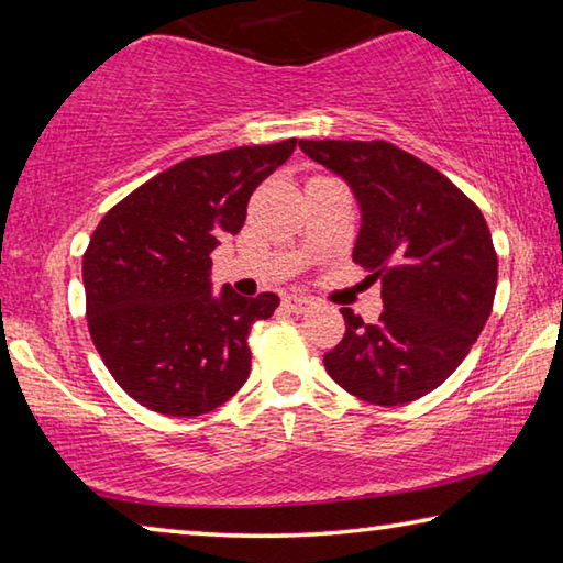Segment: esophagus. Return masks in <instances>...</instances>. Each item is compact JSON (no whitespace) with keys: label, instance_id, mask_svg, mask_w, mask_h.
<instances>
[{"label":"esophagus","instance_id":"esophagus-1","mask_svg":"<svg viewBox=\"0 0 563 563\" xmlns=\"http://www.w3.org/2000/svg\"><path fill=\"white\" fill-rule=\"evenodd\" d=\"M283 305H285V308H288L290 312H295V316H302V312H308L316 302H312L310 298H300V295H288V298L283 300Z\"/></svg>","mask_w":563,"mask_h":563}]
</instances>
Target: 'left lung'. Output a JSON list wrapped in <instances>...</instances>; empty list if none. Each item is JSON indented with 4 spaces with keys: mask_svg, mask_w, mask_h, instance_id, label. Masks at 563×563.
Here are the masks:
<instances>
[{
    "mask_svg": "<svg viewBox=\"0 0 563 563\" xmlns=\"http://www.w3.org/2000/svg\"><path fill=\"white\" fill-rule=\"evenodd\" d=\"M355 190L362 228L352 261L383 283L385 310L365 322L342 308L345 338L325 369L369 405L412 402L440 387L487 325L499 261L470 196L387 141H300Z\"/></svg>",
    "mask_w": 563,
    "mask_h": 563,
    "instance_id": "1",
    "label": "left lung"
}]
</instances>
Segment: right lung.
<instances>
[{"label":"right lung","mask_w":563,"mask_h":563,"mask_svg":"<svg viewBox=\"0 0 563 563\" xmlns=\"http://www.w3.org/2000/svg\"><path fill=\"white\" fill-rule=\"evenodd\" d=\"M238 146L166 168L101 218L84 253L93 345L123 393L154 412L198 417L251 375L247 335L280 298L211 292V253L245 223L253 190L295 151Z\"/></svg>","instance_id":"1"}]
</instances>
